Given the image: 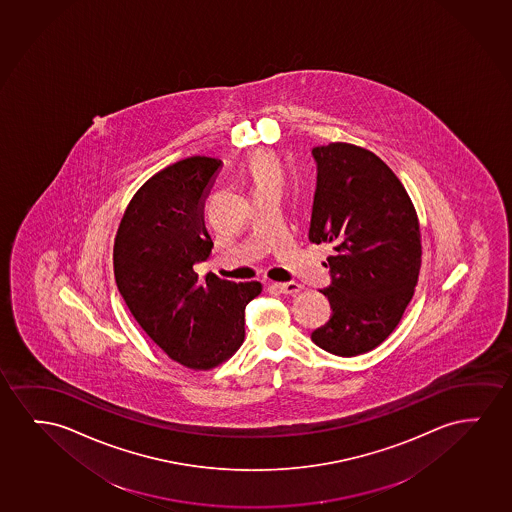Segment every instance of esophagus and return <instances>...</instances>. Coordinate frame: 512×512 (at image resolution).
<instances>
[{"label": "esophagus", "instance_id": "1", "mask_svg": "<svg viewBox=\"0 0 512 512\" xmlns=\"http://www.w3.org/2000/svg\"><path fill=\"white\" fill-rule=\"evenodd\" d=\"M274 288L282 295H296L302 291L303 286L298 282H279V284H274Z\"/></svg>", "mask_w": 512, "mask_h": 512}]
</instances>
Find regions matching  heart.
<instances>
[{
  "label": "heart",
  "mask_w": 512,
  "mask_h": 512,
  "mask_svg": "<svg viewBox=\"0 0 512 512\" xmlns=\"http://www.w3.org/2000/svg\"><path fill=\"white\" fill-rule=\"evenodd\" d=\"M252 179L258 186H279L282 180L281 165L272 152H256L251 159Z\"/></svg>",
  "instance_id": "heart-1"
}]
</instances>
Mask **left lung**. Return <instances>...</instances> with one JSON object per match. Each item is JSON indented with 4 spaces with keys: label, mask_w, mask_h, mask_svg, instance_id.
Here are the masks:
<instances>
[{
    "label": "left lung",
    "mask_w": 512,
    "mask_h": 512,
    "mask_svg": "<svg viewBox=\"0 0 512 512\" xmlns=\"http://www.w3.org/2000/svg\"><path fill=\"white\" fill-rule=\"evenodd\" d=\"M317 188L309 240L328 256L332 316L310 335L335 356L368 353L388 339L414 295L421 268L418 214L402 182L374 152L332 142L312 149Z\"/></svg>",
    "instance_id": "obj_1"
}]
</instances>
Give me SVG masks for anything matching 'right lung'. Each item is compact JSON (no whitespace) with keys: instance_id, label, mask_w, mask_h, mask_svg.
<instances>
[{"instance_id":"right-lung-1","label":"right lung","mask_w":512,"mask_h":512,"mask_svg":"<svg viewBox=\"0 0 512 512\" xmlns=\"http://www.w3.org/2000/svg\"><path fill=\"white\" fill-rule=\"evenodd\" d=\"M221 159L193 156L166 166L131 198L117 228L114 275L137 323L168 358L210 370L237 353L245 337V305L260 282L217 275L198 281L196 263L212 240L203 207Z\"/></svg>"}]
</instances>
